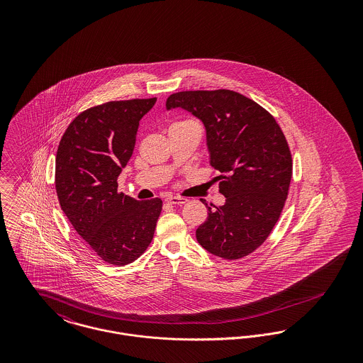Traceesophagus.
I'll return each mask as SVG.
<instances>
[{
    "label": "esophagus",
    "mask_w": 363,
    "mask_h": 363,
    "mask_svg": "<svg viewBox=\"0 0 363 363\" xmlns=\"http://www.w3.org/2000/svg\"><path fill=\"white\" fill-rule=\"evenodd\" d=\"M166 201H167L169 204H177V206H181V204L188 203V199H185V197H177V196H172V197H167V199H166Z\"/></svg>",
    "instance_id": "esophagus-1"
}]
</instances>
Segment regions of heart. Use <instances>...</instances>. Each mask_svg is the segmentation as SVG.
I'll return each mask as SVG.
<instances>
[{
	"label": "heart",
	"mask_w": 363,
	"mask_h": 363,
	"mask_svg": "<svg viewBox=\"0 0 363 363\" xmlns=\"http://www.w3.org/2000/svg\"><path fill=\"white\" fill-rule=\"evenodd\" d=\"M193 121H181V122H177V123H174V125H178V123H191Z\"/></svg>",
	"instance_id": "1"
}]
</instances>
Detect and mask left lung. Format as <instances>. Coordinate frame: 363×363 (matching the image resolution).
Instances as JSON below:
<instances>
[{"mask_svg": "<svg viewBox=\"0 0 363 363\" xmlns=\"http://www.w3.org/2000/svg\"><path fill=\"white\" fill-rule=\"evenodd\" d=\"M204 123L209 163L220 175L225 206L208 207L196 230L209 253L238 259L271 234L284 207L293 175L291 152L275 118L259 104L230 89L182 91L167 98Z\"/></svg>", "mask_w": 363, "mask_h": 363, "instance_id": "obj_1", "label": "left lung"}]
</instances>
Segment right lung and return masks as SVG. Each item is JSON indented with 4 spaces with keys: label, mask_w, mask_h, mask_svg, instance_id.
<instances>
[{
    "label": "right lung",
    "mask_w": 363,
    "mask_h": 363,
    "mask_svg": "<svg viewBox=\"0 0 363 363\" xmlns=\"http://www.w3.org/2000/svg\"><path fill=\"white\" fill-rule=\"evenodd\" d=\"M156 98L114 101L80 113L60 141L55 190L77 234L113 265L138 259L154 238L162 200L138 201L118 191L133 154L138 122Z\"/></svg>",
    "instance_id": "1"
}]
</instances>
